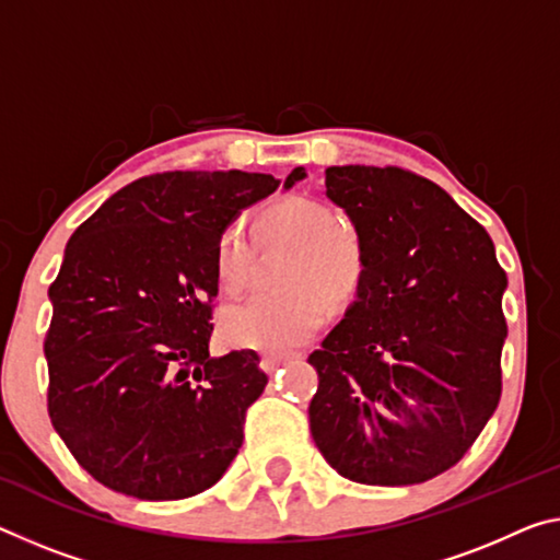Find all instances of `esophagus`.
I'll list each match as a JSON object with an SVG mask.
<instances>
[{
    "instance_id": "obj_1",
    "label": "esophagus",
    "mask_w": 560,
    "mask_h": 560,
    "mask_svg": "<svg viewBox=\"0 0 560 560\" xmlns=\"http://www.w3.org/2000/svg\"><path fill=\"white\" fill-rule=\"evenodd\" d=\"M294 357H296V353H264L261 366L266 371H277L283 361H289V359H294Z\"/></svg>"
}]
</instances>
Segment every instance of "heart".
I'll list each match as a JSON object with an SVG mask.
<instances>
[{
    "instance_id": "b5f03b06",
    "label": "heart",
    "mask_w": 560,
    "mask_h": 560,
    "mask_svg": "<svg viewBox=\"0 0 560 560\" xmlns=\"http://www.w3.org/2000/svg\"><path fill=\"white\" fill-rule=\"evenodd\" d=\"M261 244L289 246L279 291H264L226 308L221 328L242 349L291 351L324 324L329 304L343 306L366 279V246L359 232L334 219L326 203L283 197L264 207L254 221ZM254 248L238 224L221 229L214 246V273L229 294L246 289Z\"/></svg>"
}]
</instances>
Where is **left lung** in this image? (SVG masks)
I'll list each match as a JSON object with an SVG mask.
<instances>
[{
    "mask_svg": "<svg viewBox=\"0 0 560 560\" xmlns=\"http://www.w3.org/2000/svg\"><path fill=\"white\" fill-rule=\"evenodd\" d=\"M296 166L287 186L304 179ZM366 279L308 363V423L336 474L413 486L456 466L501 398L505 271L486 229L401 166H328Z\"/></svg>",
    "mask_w": 560,
    "mask_h": 560,
    "instance_id": "8db88e82",
    "label": "left lung"
}]
</instances>
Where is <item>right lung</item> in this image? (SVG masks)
Wrapping results in <instances>:
<instances>
[{"label": "right lung", "mask_w": 560, "mask_h": 560, "mask_svg": "<svg viewBox=\"0 0 560 560\" xmlns=\"http://www.w3.org/2000/svg\"><path fill=\"white\" fill-rule=\"evenodd\" d=\"M271 174L164 172L119 189L77 229L49 287L51 425L84 471L141 501L214 486L269 376L259 353L209 357L214 246Z\"/></svg>", "instance_id": "1"}]
</instances>
